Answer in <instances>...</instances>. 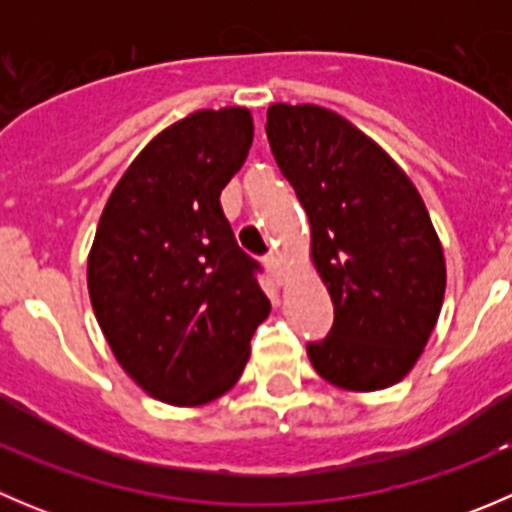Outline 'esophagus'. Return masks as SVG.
<instances>
[{
	"label": "esophagus",
	"mask_w": 512,
	"mask_h": 512,
	"mask_svg": "<svg viewBox=\"0 0 512 512\" xmlns=\"http://www.w3.org/2000/svg\"><path fill=\"white\" fill-rule=\"evenodd\" d=\"M265 267H267V272H270V277L277 282V285H282V282H285V267H282L280 257H275V255L267 257Z\"/></svg>",
	"instance_id": "1"
}]
</instances>
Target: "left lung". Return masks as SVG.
<instances>
[{"label": "left lung", "mask_w": 512, "mask_h": 512, "mask_svg": "<svg viewBox=\"0 0 512 512\" xmlns=\"http://www.w3.org/2000/svg\"><path fill=\"white\" fill-rule=\"evenodd\" d=\"M267 138L312 227V262L334 324L309 342L329 384L376 391L404 379L441 314L446 260L409 175L329 108L275 103Z\"/></svg>", "instance_id": "8db88e82"}]
</instances>
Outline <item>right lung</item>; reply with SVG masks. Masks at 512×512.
I'll list each match as a JSON object with an SVG mask.
<instances>
[{
	"label": "right lung",
	"mask_w": 512,
	"mask_h": 512,
	"mask_svg": "<svg viewBox=\"0 0 512 512\" xmlns=\"http://www.w3.org/2000/svg\"><path fill=\"white\" fill-rule=\"evenodd\" d=\"M252 146L247 108L195 111L160 131L103 208L89 294L108 347L153 399L198 406L235 386L270 314L220 193Z\"/></svg>",
	"instance_id": "obj_1"
}]
</instances>
